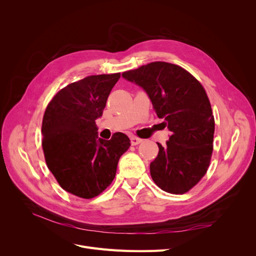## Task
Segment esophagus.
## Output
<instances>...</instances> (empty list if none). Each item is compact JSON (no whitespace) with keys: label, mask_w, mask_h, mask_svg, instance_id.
I'll return each mask as SVG.
<instances>
[{"label":"esophagus","mask_w":256,"mask_h":256,"mask_svg":"<svg viewBox=\"0 0 256 256\" xmlns=\"http://www.w3.org/2000/svg\"><path fill=\"white\" fill-rule=\"evenodd\" d=\"M140 143H142L141 138H136V136H132V138H131V145L136 146V145H138Z\"/></svg>","instance_id":"34e87169"}]
</instances>
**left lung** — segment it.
Here are the masks:
<instances>
[{"instance_id": "obj_1", "label": "left lung", "mask_w": 256, "mask_h": 256, "mask_svg": "<svg viewBox=\"0 0 256 256\" xmlns=\"http://www.w3.org/2000/svg\"><path fill=\"white\" fill-rule=\"evenodd\" d=\"M122 76L144 90L172 132L166 145L157 143L158 156L150 166L152 180L166 192L184 194L205 175L212 154L214 118L204 88L184 68L166 62Z\"/></svg>"}]
</instances>
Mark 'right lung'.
Returning a JSON list of instances; mask_svg holds the SVG:
<instances>
[{
    "label": "right lung",
    "mask_w": 256,
    "mask_h": 256,
    "mask_svg": "<svg viewBox=\"0 0 256 256\" xmlns=\"http://www.w3.org/2000/svg\"><path fill=\"white\" fill-rule=\"evenodd\" d=\"M120 74L90 76L62 88L46 109L42 150L51 173L64 190L92 198L113 182L118 160L130 146L116 132L106 141L98 136L96 120Z\"/></svg>",
    "instance_id": "right-lung-1"
}]
</instances>
